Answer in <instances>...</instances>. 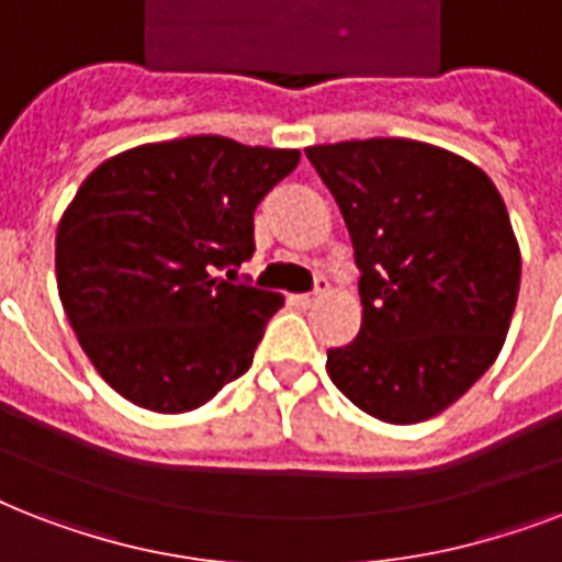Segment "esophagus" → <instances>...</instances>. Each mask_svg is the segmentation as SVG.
I'll use <instances>...</instances> for the list:
<instances>
[{"label":"esophagus","mask_w":562,"mask_h":562,"mask_svg":"<svg viewBox=\"0 0 562 562\" xmlns=\"http://www.w3.org/2000/svg\"><path fill=\"white\" fill-rule=\"evenodd\" d=\"M326 291H329V282H326V277H317L315 280V291H306V294H294V303H297L300 308H308L312 306V303H315L317 297H321V294H326Z\"/></svg>","instance_id":"1"}]
</instances>
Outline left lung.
Returning a JSON list of instances; mask_svg holds the SVG:
<instances>
[{
  "label": "left lung",
  "mask_w": 562,
  "mask_h": 562,
  "mask_svg": "<svg viewBox=\"0 0 562 562\" xmlns=\"http://www.w3.org/2000/svg\"><path fill=\"white\" fill-rule=\"evenodd\" d=\"M308 162L350 229L364 317L326 352L335 387L370 417L408 426L487 373L519 294V245L493 180L414 139L312 145Z\"/></svg>",
  "instance_id": "obj_1"
}]
</instances>
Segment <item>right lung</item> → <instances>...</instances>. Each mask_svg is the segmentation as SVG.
I'll return each instance as SVG.
<instances>
[{"instance_id": "1", "label": "right lung", "mask_w": 562, "mask_h": 562, "mask_svg": "<svg viewBox=\"0 0 562 562\" xmlns=\"http://www.w3.org/2000/svg\"><path fill=\"white\" fill-rule=\"evenodd\" d=\"M297 162L300 151L187 136L116 154L83 180L57 224V291L113 391L183 414L254 364L282 297L236 268L256 250V206Z\"/></svg>"}]
</instances>
